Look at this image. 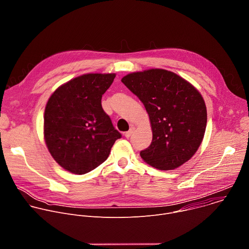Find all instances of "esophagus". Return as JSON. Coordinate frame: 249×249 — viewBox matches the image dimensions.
<instances>
[{
	"mask_svg": "<svg viewBox=\"0 0 249 249\" xmlns=\"http://www.w3.org/2000/svg\"><path fill=\"white\" fill-rule=\"evenodd\" d=\"M133 131H134V128H131V129H130L128 132H126V133L124 134V136H125L126 138H129V137H131V135H132Z\"/></svg>",
	"mask_w": 249,
	"mask_h": 249,
	"instance_id": "1",
	"label": "esophagus"
}]
</instances>
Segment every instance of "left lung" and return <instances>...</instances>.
<instances>
[{
	"label": "left lung",
	"mask_w": 249,
	"mask_h": 249,
	"mask_svg": "<svg viewBox=\"0 0 249 249\" xmlns=\"http://www.w3.org/2000/svg\"><path fill=\"white\" fill-rule=\"evenodd\" d=\"M121 82L143 102L153 141L140 156L150 165L170 170L189 160L200 147L207 125L201 93L170 71L151 69L126 75Z\"/></svg>",
	"instance_id": "1"
}]
</instances>
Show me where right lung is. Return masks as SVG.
<instances>
[{
	"label": "right lung",
	"instance_id": "obj_1",
	"mask_svg": "<svg viewBox=\"0 0 249 249\" xmlns=\"http://www.w3.org/2000/svg\"><path fill=\"white\" fill-rule=\"evenodd\" d=\"M115 74H86L59 87L44 112V139L64 169L85 174L106 160L121 134L101 106Z\"/></svg>",
	"mask_w": 249,
	"mask_h": 249
}]
</instances>
